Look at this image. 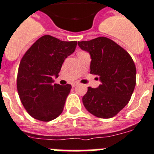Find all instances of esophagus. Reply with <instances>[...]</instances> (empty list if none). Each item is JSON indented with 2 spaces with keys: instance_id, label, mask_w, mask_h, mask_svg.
Masks as SVG:
<instances>
[{
  "instance_id": "34e87169",
  "label": "esophagus",
  "mask_w": 154,
  "mask_h": 154,
  "mask_svg": "<svg viewBox=\"0 0 154 154\" xmlns=\"http://www.w3.org/2000/svg\"><path fill=\"white\" fill-rule=\"evenodd\" d=\"M77 82H73V83L71 84V85H72V87H75V86H77Z\"/></svg>"
}]
</instances>
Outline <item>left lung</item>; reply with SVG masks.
Masks as SVG:
<instances>
[{"instance_id":"obj_1","label":"left lung","mask_w":154,"mask_h":154,"mask_svg":"<svg viewBox=\"0 0 154 154\" xmlns=\"http://www.w3.org/2000/svg\"><path fill=\"white\" fill-rule=\"evenodd\" d=\"M82 50L91 55L90 73L98 75L101 85L88 88L82 98L89 113L99 118H111L131 99L136 84V68L132 58L112 40L99 37L78 41Z\"/></svg>"}]
</instances>
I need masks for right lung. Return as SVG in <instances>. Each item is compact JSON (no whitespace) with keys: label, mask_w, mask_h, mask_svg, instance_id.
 <instances>
[{"label":"right lung","mask_w":154,"mask_h":154,"mask_svg":"<svg viewBox=\"0 0 154 154\" xmlns=\"http://www.w3.org/2000/svg\"><path fill=\"white\" fill-rule=\"evenodd\" d=\"M77 41H63L50 35L40 37L19 63L17 90L26 110L38 121H52L61 114L70 85L53 83L63 62L74 52Z\"/></svg>","instance_id":"add662e5"}]
</instances>
